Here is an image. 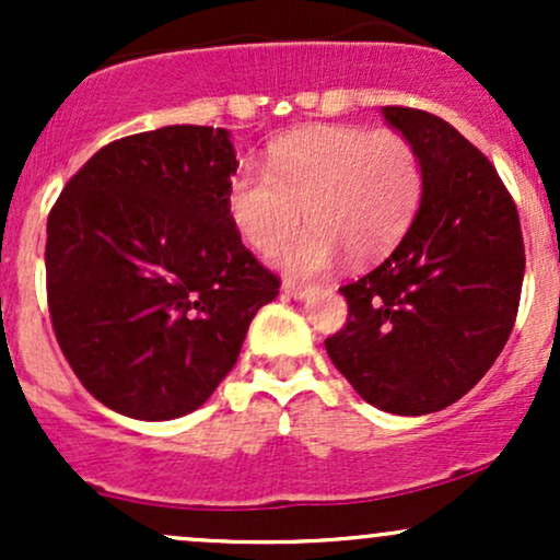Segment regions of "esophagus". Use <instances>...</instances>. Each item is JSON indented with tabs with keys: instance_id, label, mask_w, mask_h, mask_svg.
Segmentation results:
<instances>
[{
	"instance_id": "esophagus-1",
	"label": "esophagus",
	"mask_w": 560,
	"mask_h": 560,
	"mask_svg": "<svg viewBox=\"0 0 560 560\" xmlns=\"http://www.w3.org/2000/svg\"><path fill=\"white\" fill-rule=\"evenodd\" d=\"M281 292H284L287 298L302 300V298H307V292H311V287H307V284H302V281L284 279V284H281Z\"/></svg>"
}]
</instances>
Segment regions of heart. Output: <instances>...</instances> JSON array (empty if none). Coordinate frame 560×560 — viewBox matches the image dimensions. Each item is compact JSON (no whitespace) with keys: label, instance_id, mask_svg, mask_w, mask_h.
<instances>
[{"label":"heart","instance_id":"heart-1","mask_svg":"<svg viewBox=\"0 0 560 560\" xmlns=\"http://www.w3.org/2000/svg\"><path fill=\"white\" fill-rule=\"evenodd\" d=\"M423 186L421 158L400 131L307 126L268 147V171L244 165L229 182V213L255 249L279 253L292 273H318L339 255L378 260L413 221Z\"/></svg>","mask_w":560,"mask_h":560}]
</instances>
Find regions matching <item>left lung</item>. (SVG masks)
<instances>
[{
  "mask_svg": "<svg viewBox=\"0 0 560 560\" xmlns=\"http://www.w3.org/2000/svg\"><path fill=\"white\" fill-rule=\"evenodd\" d=\"M421 158V205L382 266L345 284L331 363L378 410L447 408L490 371L518 313L524 240L494 165L447 120L382 107Z\"/></svg>",
  "mask_w": 560,
  "mask_h": 560,
  "instance_id": "obj_1",
  "label": "left lung"
}]
</instances>
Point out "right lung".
Listing matches in <instances>:
<instances>
[{"instance_id": "1", "label": "right lung", "mask_w": 560, "mask_h": 560, "mask_svg": "<svg viewBox=\"0 0 560 560\" xmlns=\"http://www.w3.org/2000/svg\"><path fill=\"white\" fill-rule=\"evenodd\" d=\"M226 128L165 126L102 147L47 221V302L62 355L102 405L191 413L234 369L279 276L229 213Z\"/></svg>"}]
</instances>
